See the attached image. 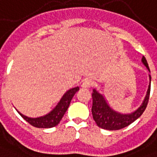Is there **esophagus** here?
<instances>
[{
	"mask_svg": "<svg viewBox=\"0 0 157 157\" xmlns=\"http://www.w3.org/2000/svg\"><path fill=\"white\" fill-rule=\"evenodd\" d=\"M91 86H92V82H91V81H90V80H86L85 82H82V87L86 88V89H88V88H90Z\"/></svg>",
	"mask_w": 157,
	"mask_h": 157,
	"instance_id": "1",
	"label": "esophagus"
}]
</instances>
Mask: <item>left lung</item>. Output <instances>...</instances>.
<instances>
[{
    "mask_svg": "<svg viewBox=\"0 0 157 157\" xmlns=\"http://www.w3.org/2000/svg\"><path fill=\"white\" fill-rule=\"evenodd\" d=\"M142 63L147 67V70L150 71V68L146 60L145 56L141 59ZM150 85L147 90V96L145 97L142 104L136 111H135L130 114H121L117 111H114L112 108L108 105L104 96L96 91L95 89L92 92V108L91 112L93 116V119L96 121V125L102 129L109 130V131H116L120 130L126 126L131 125L135 121L142 115L148 104L150 97V91H151V77L149 75Z\"/></svg>",
    "mask_w": 157,
    "mask_h": 157,
    "instance_id": "1",
    "label": "left lung"
}]
</instances>
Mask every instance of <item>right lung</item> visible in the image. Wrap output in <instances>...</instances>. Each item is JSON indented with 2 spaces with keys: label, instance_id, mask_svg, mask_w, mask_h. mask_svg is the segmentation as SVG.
<instances>
[{
  "label": "right lung",
  "instance_id": "1",
  "mask_svg": "<svg viewBox=\"0 0 157 157\" xmlns=\"http://www.w3.org/2000/svg\"><path fill=\"white\" fill-rule=\"evenodd\" d=\"M79 90V87H74L72 89H70L67 90L66 93L64 94L62 98L57 105L52 110L50 113L46 116H43L36 118H31V117H25L22 115L21 112L17 111L24 120H25L28 123H30L31 126L37 127V128H51L54 126H57L59 122L61 121V118L63 117L64 114L66 113L67 109L69 107L70 103L71 101V99L74 96L76 91Z\"/></svg>",
  "mask_w": 157,
  "mask_h": 157
}]
</instances>
